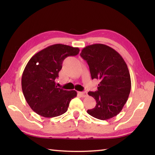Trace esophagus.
<instances>
[{
	"mask_svg": "<svg viewBox=\"0 0 155 155\" xmlns=\"http://www.w3.org/2000/svg\"><path fill=\"white\" fill-rule=\"evenodd\" d=\"M78 94L81 95L82 97H87V95H88L87 92H78Z\"/></svg>",
	"mask_w": 155,
	"mask_h": 155,
	"instance_id": "esophagus-1",
	"label": "esophagus"
}]
</instances>
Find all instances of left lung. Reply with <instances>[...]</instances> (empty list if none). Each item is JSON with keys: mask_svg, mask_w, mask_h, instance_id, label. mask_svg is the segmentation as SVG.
<instances>
[{"mask_svg": "<svg viewBox=\"0 0 155 155\" xmlns=\"http://www.w3.org/2000/svg\"><path fill=\"white\" fill-rule=\"evenodd\" d=\"M81 57L89 67L92 79L100 81L98 90L88 93L96 100L87 113L98 119L107 120L120 113L129 96L131 81L126 62L113 48L103 44L84 47Z\"/></svg>", "mask_w": 155, "mask_h": 155, "instance_id": "left-lung-1", "label": "left lung"}]
</instances>
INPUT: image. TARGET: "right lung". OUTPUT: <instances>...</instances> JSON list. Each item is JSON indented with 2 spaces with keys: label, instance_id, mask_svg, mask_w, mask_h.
Instances as JSON below:
<instances>
[{
  "label": "right lung",
  "instance_id": "1",
  "mask_svg": "<svg viewBox=\"0 0 155 155\" xmlns=\"http://www.w3.org/2000/svg\"><path fill=\"white\" fill-rule=\"evenodd\" d=\"M80 50L71 46L56 44L39 51L26 66L22 75V90L27 103L36 113L52 118L68 110L71 101L77 97L75 91H66L56 86L62 62Z\"/></svg>",
  "mask_w": 155,
  "mask_h": 155
}]
</instances>
